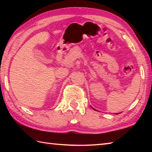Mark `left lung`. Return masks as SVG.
I'll use <instances>...</instances> for the list:
<instances>
[{
    "label": "left lung",
    "instance_id": "1",
    "mask_svg": "<svg viewBox=\"0 0 152 152\" xmlns=\"http://www.w3.org/2000/svg\"><path fill=\"white\" fill-rule=\"evenodd\" d=\"M92 109H93L94 110H96V109H94V108H93V107H92ZM115 114H117V115H118V114H120V113H115Z\"/></svg>",
    "mask_w": 152,
    "mask_h": 152
}]
</instances>
